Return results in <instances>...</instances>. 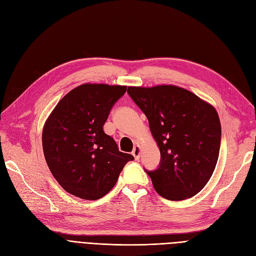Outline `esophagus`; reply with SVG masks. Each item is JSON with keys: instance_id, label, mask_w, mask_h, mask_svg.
I'll use <instances>...</instances> for the list:
<instances>
[{"instance_id": "1", "label": "esophagus", "mask_w": 256, "mask_h": 256, "mask_svg": "<svg viewBox=\"0 0 256 256\" xmlns=\"http://www.w3.org/2000/svg\"><path fill=\"white\" fill-rule=\"evenodd\" d=\"M132 154L134 155V158H135V160H138L139 158H140V146H136L134 149H133V151H132Z\"/></svg>"}]
</instances>
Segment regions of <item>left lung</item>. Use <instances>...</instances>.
I'll use <instances>...</instances> for the list:
<instances>
[{"label": "left lung", "instance_id": "8db88e82", "mask_svg": "<svg viewBox=\"0 0 256 256\" xmlns=\"http://www.w3.org/2000/svg\"><path fill=\"white\" fill-rule=\"evenodd\" d=\"M128 94L149 120L160 150L155 170H146L156 192L180 201L208 184L219 156L221 126L216 110L186 89L171 85L128 87Z\"/></svg>", "mask_w": 256, "mask_h": 256}]
</instances>
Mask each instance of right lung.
<instances>
[{"instance_id": "right-lung-1", "label": "right lung", "mask_w": 256, "mask_h": 256, "mask_svg": "<svg viewBox=\"0 0 256 256\" xmlns=\"http://www.w3.org/2000/svg\"><path fill=\"white\" fill-rule=\"evenodd\" d=\"M126 86L84 84L66 94L46 120L44 153L53 176L66 192L98 200L117 183L134 156L120 152L103 126Z\"/></svg>"}]
</instances>
